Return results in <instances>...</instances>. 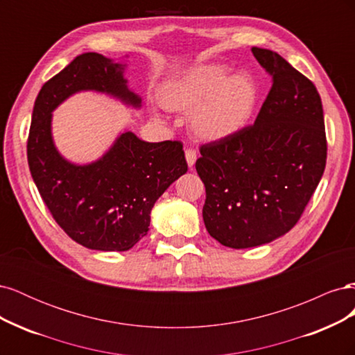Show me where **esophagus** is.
Listing matches in <instances>:
<instances>
[{
	"instance_id": "obj_1",
	"label": "esophagus",
	"mask_w": 355,
	"mask_h": 355,
	"mask_svg": "<svg viewBox=\"0 0 355 355\" xmlns=\"http://www.w3.org/2000/svg\"><path fill=\"white\" fill-rule=\"evenodd\" d=\"M185 158H187V163H188L189 167L194 166L196 161H197V153H196V149H192V148L185 149Z\"/></svg>"
}]
</instances>
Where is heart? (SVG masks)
<instances>
[{
	"mask_svg": "<svg viewBox=\"0 0 355 355\" xmlns=\"http://www.w3.org/2000/svg\"><path fill=\"white\" fill-rule=\"evenodd\" d=\"M159 102L167 110L191 112V132L202 141L218 142L250 121L257 85L247 73L228 75L225 67L201 65L166 84Z\"/></svg>",
	"mask_w": 355,
	"mask_h": 355,
	"instance_id": "b5f03b06",
	"label": "heart"
}]
</instances>
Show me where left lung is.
Masks as SVG:
<instances>
[{"instance_id": "1", "label": "left lung", "mask_w": 355, "mask_h": 355, "mask_svg": "<svg viewBox=\"0 0 355 355\" xmlns=\"http://www.w3.org/2000/svg\"><path fill=\"white\" fill-rule=\"evenodd\" d=\"M252 53L272 75L254 124L201 145L196 163L206 187L204 225L232 249L266 244L292 230L327 158L323 105L313 81L275 51Z\"/></svg>"}]
</instances>
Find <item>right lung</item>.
Returning a JSON list of instances; mask_svg holds the SVG:
<instances>
[{
	"mask_svg": "<svg viewBox=\"0 0 355 355\" xmlns=\"http://www.w3.org/2000/svg\"><path fill=\"white\" fill-rule=\"evenodd\" d=\"M125 65L99 53H84L42 85L32 111L28 164L53 219L92 250L125 252L149 231L155 201L187 173L179 141L151 144L125 132L94 163L77 166L53 144L51 112L73 93H108L135 108L142 99L127 87Z\"/></svg>",
	"mask_w": 355,
	"mask_h": 355,
	"instance_id": "add662e5",
	"label": "right lung"
}]
</instances>
